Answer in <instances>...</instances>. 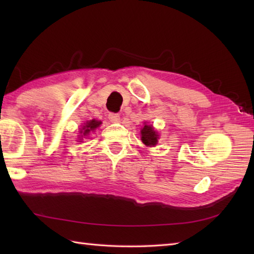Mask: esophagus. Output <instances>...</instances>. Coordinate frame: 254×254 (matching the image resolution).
Segmentation results:
<instances>
[{
	"label": "esophagus",
	"mask_w": 254,
	"mask_h": 254,
	"mask_svg": "<svg viewBox=\"0 0 254 254\" xmlns=\"http://www.w3.org/2000/svg\"><path fill=\"white\" fill-rule=\"evenodd\" d=\"M108 119H109L111 122H118L119 120H120V116H119L118 113L110 112L109 115H108Z\"/></svg>",
	"instance_id": "34e87169"
}]
</instances>
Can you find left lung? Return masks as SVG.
Wrapping results in <instances>:
<instances>
[{
    "instance_id": "8db88e82",
    "label": "left lung",
    "mask_w": 254,
    "mask_h": 254,
    "mask_svg": "<svg viewBox=\"0 0 254 254\" xmlns=\"http://www.w3.org/2000/svg\"><path fill=\"white\" fill-rule=\"evenodd\" d=\"M142 134V141L145 145L147 146H155L157 144L158 141V134L156 131H154V128L152 126H144L141 131Z\"/></svg>"
}]
</instances>
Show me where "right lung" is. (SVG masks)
I'll return each mask as SVG.
<instances>
[{
	"mask_svg": "<svg viewBox=\"0 0 254 254\" xmlns=\"http://www.w3.org/2000/svg\"><path fill=\"white\" fill-rule=\"evenodd\" d=\"M100 124H101L100 121H96V120H91L90 122H87L82 128H80V134H83V135H79V136L87 135L90 131H94L96 127H98L100 126Z\"/></svg>",
	"mask_w": 254,
	"mask_h": 254,
	"instance_id": "right-lung-1",
	"label": "right lung"
}]
</instances>
